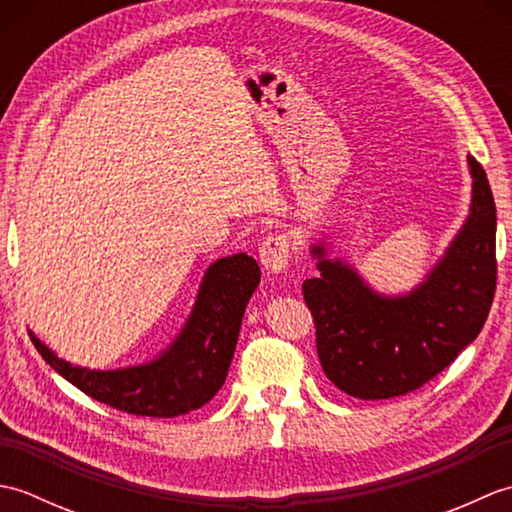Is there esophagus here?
Masks as SVG:
<instances>
[{
    "label": "esophagus",
    "instance_id": "obj_1",
    "mask_svg": "<svg viewBox=\"0 0 512 512\" xmlns=\"http://www.w3.org/2000/svg\"><path fill=\"white\" fill-rule=\"evenodd\" d=\"M290 237L286 233H270L259 246V259L270 273H281L290 262Z\"/></svg>",
    "mask_w": 512,
    "mask_h": 512
}]
</instances>
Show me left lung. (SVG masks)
Masks as SVG:
<instances>
[{
  "instance_id": "left-lung-1",
  "label": "left lung",
  "mask_w": 512,
  "mask_h": 512,
  "mask_svg": "<svg viewBox=\"0 0 512 512\" xmlns=\"http://www.w3.org/2000/svg\"><path fill=\"white\" fill-rule=\"evenodd\" d=\"M473 204L442 262L409 297L369 290L350 266L325 259L303 281L325 376L363 400L405 396L427 385L477 339L497 288L495 200L484 167L469 156Z\"/></svg>"
}]
</instances>
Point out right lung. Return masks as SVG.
Returning a JSON list of instances; mask_svg holds the SVG:
<instances>
[{"instance_id":"obj_1","label":"right lung","mask_w":512,"mask_h":512,"mask_svg":"<svg viewBox=\"0 0 512 512\" xmlns=\"http://www.w3.org/2000/svg\"><path fill=\"white\" fill-rule=\"evenodd\" d=\"M259 277L257 262L246 253L217 259L206 270L178 341L149 365L94 372L61 361L35 334L30 339L43 361L94 400L134 416L176 418L206 405L224 385L246 303Z\"/></svg>"}]
</instances>
